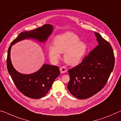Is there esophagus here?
Segmentation results:
<instances>
[{
    "label": "esophagus",
    "mask_w": 121,
    "mask_h": 121,
    "mask_svg": "<svg viewBox=\"0 0 121 121\" xmlns=\"http://www.w3.org/2000/svg\"><path fill=\"white\" fill-rule=\"evenodd\" d=\"M60 72L61 73H65V72H67V68L65 67H61L60 69Z\"/></svg>",
    "instance_id": "1"
}]
</instances>
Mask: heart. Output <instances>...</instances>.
<instances>
[{
	"label": "heart",
	"mask_w": 121,
	"mask_h": 121,
	"mask_svg": "<svg viewBox=\"0 0 121 121\" xmlns=\"http://www.w3.org/2000/svg\"><path fill=\"white\" fill-rule=\"evenodd\" d=\"M54 45L48 49L49 56L53 61L58 60L61 53H64V60L70 65H77L82 62L87 51L86 44L79 41L73 33L70 32L57 36L54 39Z\"/></svg>",
	"instance_id": "b5f03b06"
}]
</instances>
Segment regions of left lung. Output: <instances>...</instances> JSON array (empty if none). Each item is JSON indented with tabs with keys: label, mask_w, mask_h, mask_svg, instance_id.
I'll use <instances>...</instances> for the list:
<instances>
[{
	"label": "left lung",
	"mask_w": 121,
	"mask_h": 121,
	"mask_svg": "<svg viewBox=\"0 0 121 121\" xmlns=\"http://www.w3.org/2000/svg\"><path fill=\"white\" fill-rule=\"evenodd\" d=\"M98 42L80 64L68 70V89L78 99H86L100 91L106 84L115 63L113 50L108 42L94 32Z\"/></svg>",
	"instance_id": "8db88e82"
}]
</instances>
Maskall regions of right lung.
Instances as JSON below:
<instances>
[{
  "mask_svg": "<svg viewBox=\"0 0 121 121\" xmlns=\"http://www.w3.org/2000/svg\"><path fill=\"white\" fill-rule=\"evenodd\" d=\"M53 30V26L45 24L36 29L23 32L11 43L8 48L7 59L8 72L17 89L28 97L39 99L44 96L60 74L59 68L56 65L44 64L34 73H21L13 67L10 59L11 49L15 44L25 39H33L39 42L45 43Z\"/></svg>",
  "mask_w": 121,
  "mask_h": 121,
  "instance_id": "obj_1",
  "label": "right lung"
}]
</instances>
